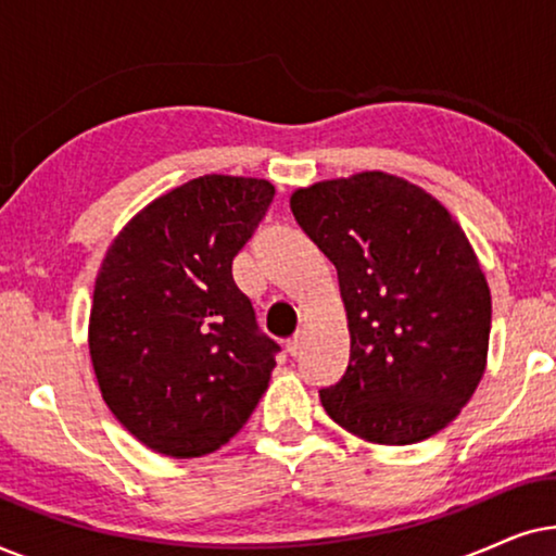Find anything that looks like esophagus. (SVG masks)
Returning a JSON list of instances; mask_svg holds the SVG:
<instances>
[{"label": "esophagus", "instance_id": "obj_1", "mask_svg": "<svg viewBox=\"0 0 556 556\" xmlns=\"http://www.w3.org/2000/svg\"><path fill=\"white\" fill-rule=\"evenodd\" d=\"M301 346H303L301 333H295V337H291V339L286 341V349H288V354H291V356H299L301 354Z\"/></svg>", "mask_w": 556, "mask_h": 556}]
</instances>
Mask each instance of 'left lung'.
I'll return each instance as SVG.
<instances>
[{
  "label": "left lung",
  "instance_id": "left-lung-1",
  "mask_svg": "<svg viewBox=\"0 0 556 556\" xmlns=\"http://www.w3.org/2000/svg\"><path fill=\"white\" fill-rule=\"evenodd\" d=\"M295 223L337 265L352 352L318 390L333 422L413 445L458 417L483 377L491 293L458 223L384 172L318 181L291 197Z\"/></svg>",
  "mask_w": 556,
  "mask_h": 556
}]
</instances>
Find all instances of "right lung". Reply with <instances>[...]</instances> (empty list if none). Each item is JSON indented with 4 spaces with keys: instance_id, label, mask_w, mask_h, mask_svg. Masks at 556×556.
<instances>
[{
    "instance_id": "add662e5",
    "label": "right lung",
    "mask_w": 556,
    "mask_h": 556,
    "mask_svg": "<svg viewBox=\"0 0 556 556\" xmlns=\"http://www.w3.org/2000/svg\"><path fill=\"white\" fill-rule=\"evenodd\" d=\"M270 181L207 174L141 210L96 278L90 359L136 440L200 458L248 422L280 344L261 331L232 261L268 212Z\"/></svg>"
}]
</instances>
